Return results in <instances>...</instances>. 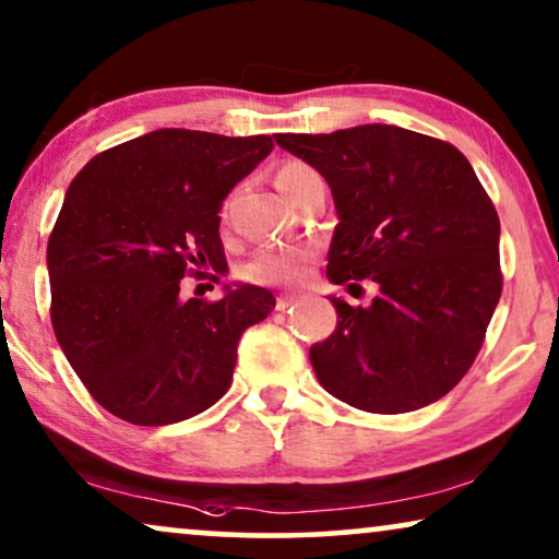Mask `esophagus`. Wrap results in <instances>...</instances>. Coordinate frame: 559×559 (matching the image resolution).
Returning <instances> with one entry per match:
<instances>
[{
    "instance_id": "1",
    "label": "esophagus",
    "mask_w": 559,
    "mask_h": 559,
    "mask_svg": "<svg viewBox=\"0 0 559 559\" xmlns=\"http://www.w3.org/2000/svg\"><path fill=\"white\" fill-rule=\"evenodd\" d=\"M296 294H283V296H278V301H276V309L278 311H286V309H290V306L296 304Z\"/></svg>"
}]
</instances>
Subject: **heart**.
<instances>
[{
	"label": "heart",
	"instance_id": "1",
	"mask_svg": "<svg viewBox=\"0 0 559 559\" xmlns=\"http://www.w3.org/2000/svg\"><path fill=\"white\" fill-rule=\"evenodd\" d=\"M319 175L313 167L301 159H286L276 169V187L294 202L296 194L304 190L311 179ZM313 250L309 246H271L261 248L242 269V278L253 283H269V286H286V283H301L309 276Z\"/></svg>",
	"mask_w": 559,
	"mask_h": 559
}]
</instances>
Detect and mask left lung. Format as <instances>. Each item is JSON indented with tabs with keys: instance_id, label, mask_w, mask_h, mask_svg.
<instances>
[{
	"instance_id": "8db88e82",
	"label": "left lung",
	"mask_w": 559,
	"mask_h": 559,
	"mask_svg": "<svg viewBox=\"0 0 559 559\" xmlns=\"http://www.w3.org/2000/svg\"><path fill=\"white\" fill-rule=\"evenodd\" d=\"M332 187L340 225L326 276L369 306L332 298L334 334L311 347L326 392L367 413H411L448 395L481 349L501 296L499 215L448 141L388 123L276 133Z\"/></svg>"
}]
</instances>
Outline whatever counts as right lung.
I'll use <instances>...</instances> for the list:
<instances>
[{"label": "right lung", "instance_id": "obj_1", "mask_svg": "<svg viewBox=\"0 0 559 559\" xmlns=\"http://www.w3.org/2000/svg\"><path fill=\"white\" fill-rule=\"evenodd\" d=\"M273 139L159 129L78 171L47 240L50 319L93 400L133 426L192 418L225 395L238 342L276 306L261 286L219 301L179 283L225 263L219 207Z\"/></svg>", "mask_w": 559, "mask_h": 559}]
</instances>
